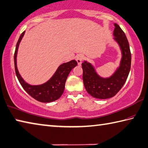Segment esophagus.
<instances>
[{
    "instance_id": "esophagus-1",
    "label": "esophagus",
    "mask_w": 148,
    "mask_h": 148,
    "mask_svg": "<svg viewBox=\"0 0 148 148\" xmlns=\"http://www.w3.org/2000/svg\"><path fill=\"white\" fill-rule=\"evenodd\" d=\"M84 56L82 54H79V55H77V57H76V60L78 63V64L79 66L81 65L82 60H84Z\"/></svg>"
}]
</instances>
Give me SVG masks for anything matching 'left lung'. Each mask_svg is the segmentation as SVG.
<instances>
[{"mask_svg": "<svg viewBox=\"0 0 148 148\" xmlns=\"http://www.w3.org/2000/svg\"><path fill=\"white\" fill-rule=\"evenodd\" d=\"M114 39L120 46L122 58L120 66L115 73L108 78L100 77L91 64L84 61L82 64L84 85L88 93L92 97L106 99L115 95L126 82L131 68L130 45L124 32L117 24H114Z\"/></svg>", "mask_w": 148, "mask_h": 148, "instance_id": "left-lung-1", "label": "left lung"}]
</instances>
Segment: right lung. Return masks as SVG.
<instances>
[{
	"label": "right lung",
	"mask_w": 148,
	"mask_h": 148,
	"mask_svg": "<svg viewBox=\"0 0 148 148\" xmlns=\"http://www.w3.org/2000/svg\"><path fill=\"white\" fill-rule=\"evenodd\" d=\"M22 32L16 43L15 54H14V64L16 75L19 82L24 90L33 99L41 102H51L58 99L64 91L65 84L69 73L71 69L77 65L76 60H72L68 62L64 63L58 67L54 75L48 81L40 85H30L22 79L19 74L16 66V55L19 44L24 35Z\"/></svg>",
	"instance_id": "right-lung-1"
}]
</instances>
